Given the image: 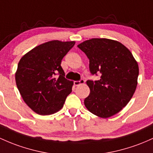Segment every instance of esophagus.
<instances>
[{"label":"esophagus","mask_w":153,"mask_h":153,"mask_svg":"<svg viewBox=\"0 0 153 153\" xmlns=\"http://www.w3.org/2000/svg\"><path fill=\"white\" fill-rule=\"evenodd\" d=\"M85 83V80L83 79H80V80H76V81H74V85H76V86H78V85H79L80 84H83V83Z\"/></svg>","instance_id":"1"}]
</instances>
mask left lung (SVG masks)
<instances>
[{"instance_id":"8db88e82","label":"left lung","mask_w":153,"mask_h":153,"mask_svg":"<svg viewBox=\"0 0 153 153\" xmlns=\"http://www.w3.org/2000/svg\"><path fill=\"white\" fill-rule=\"evenodd\" d=\"M89 59L92 75L100 73L98 80H88L90 94L85 106L94 115L107 118L123 108L133 97L137 85L139 67L128 48L107 38H93L78 46Z\"/></svg>"}]
</instances>
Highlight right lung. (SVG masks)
Returning <instances> with one entry per match:
<instances>
[{
    "label": "right lung",
    "instance_id": "obj_1",
    "mask_svg": "<svg viewBox=\"0 0 153 153\" xmlns=\"http://www.w3.org/2000/svg\"><path fill=\"white\" fill-rule=\"evenodd\" d=\"M74 45V41L47 42L20 59L15 75L16 86L25 103L36 113H55L71 93L73 82L65 78L61 62Z\"/></svg>",
    "mask_w": 153,
    "mask_h": 153
}]
</instances>
